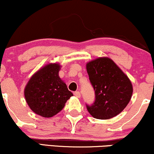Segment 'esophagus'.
I'll return each mask as SVG.
<instances>
[{
    "label": "esophagus",
    "instance_id": "obj_1",
    "mask_svg": "<svg viewBox=\"0 0 154 154\" xmlns=\"http://www.w3.org/2000/svg\"><path fill=\"white\" fill-rule=\"evenodd\" d=\"M73 94H74V95L77 97V98H80L81 97V94L79 91H75Z\"/></svg>",
    "mask_w": 154,
    "mask_h": 154
}]
</instances>
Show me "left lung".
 <instances>
[{
    "mask_svg": "<svg viewBox=\"0 0 154 154\" xmlns=\"http://www.w3.org/2000/svg\"><path fill=\"white\" fill-rule=\"evenodd\" d=\"M89 80L95 91V102L86 105L96 119L107 120L123 111L133 95V85L128 75L112 59L102 57L86 63Z\"/></svg>",
    "mask_w": 154,
    "mask_h": 154,
    "instance_id": "obj_1",
    "label": "left lung"
}]
</instances>
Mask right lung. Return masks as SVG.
<instances>
[{"instance_id":"right-lung-1","label":"right lung","mask_w":154,"mask_h":154,"mask_svg":"<svg viewBox=\"0 0 154 154\" xmlns=\"http://www.w3.org/2000/svg\"><path fill=\"white\" fill-rule=\"evenodd\" d=\"M60 63H48L32 75L24 88L29 108L43 117H52L63 109L73 94L59 76Z\"/></svg>"}]
</instances>
